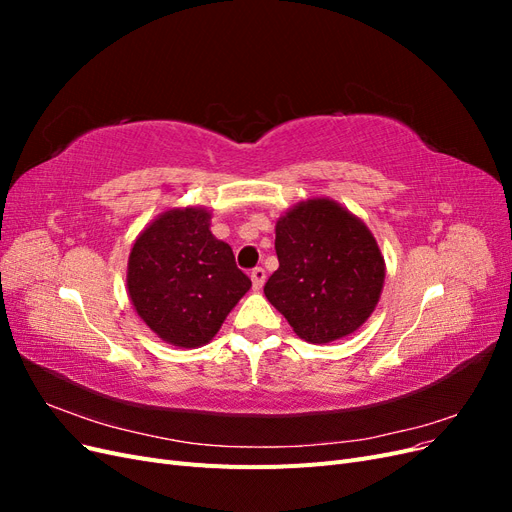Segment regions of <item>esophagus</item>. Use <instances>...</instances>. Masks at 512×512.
<instances>
[{
	"label": "esophagus",
	"instance_id": "esophagus-1",
	"mask_svg": "<svg viewBox=\"0 0 512 512\" xmlns=\"http://www.w3.org/2000/svg\"><path fill=\"white\" fill-rule=\"evenodd\" d=\"M250 277H252V284H254V290H260L262 286H265V280H267V273H265V269H262V267H256V269H252Z\"/></svg>",
	"mask_w": 512,
	"mask_h": 512
}]
</instances>
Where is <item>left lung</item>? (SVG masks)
Instances as JSON below:
<instances>
[{
  "label": "left lung",
  "instance_id": "left-lung-1",
  "mask_svg": "<svg viewBox=\"0 0 512 512\" xmlns=\"http://www.w3.org/2000/svg\"><path fill=\"white\" fill-rule=\"evenodd\" d=\"M280 260L265 297L309 344H331L374 314L386 265L367 224L337 200H301L275 222Z\"/></svg>",
  "mask_w": 512,
  "mask_h": 512
}]
</instances>
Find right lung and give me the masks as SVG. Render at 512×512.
Returning <instances> with one entry per match:
<instances>
[{
  "label": "right lung",
  "instance_id": "right-lung-1",
  "mask_svg": "<svg viewBox=\"0 0 512 512\" xmlns=\"http://www.w3.org/2000/svg\"><path fill=\"white\" fill-rule=\"evenodd\" d=\"M128 297L147 327L177 348H200L252 288L232 247L211 232L205 207H173L151 220L132 243Z\"/></svg>",
  "mask_w": 512,
  "mask_h": 512
}]
</instances>
